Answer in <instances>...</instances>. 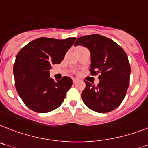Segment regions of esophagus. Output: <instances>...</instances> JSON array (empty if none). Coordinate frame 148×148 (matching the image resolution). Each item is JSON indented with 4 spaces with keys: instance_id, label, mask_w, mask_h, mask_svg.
Listing matches in <instances>:
<instances>
[{
    "instance_id": "1",
    "label": "esophagus",
    "mask_w": 148,
    "mask_h": 148,
    "mask_svg": "<svg viewBox=\"0 0 148 148\" xmlns=\"http://www.w3.org/2000/svg\"><path fill=\"white\" fill-rule=\"evenodd\" d=\"M78 81H79V79H77V78H73V82L74 83L77 82Z\"/></svg>"
}]
</instances>
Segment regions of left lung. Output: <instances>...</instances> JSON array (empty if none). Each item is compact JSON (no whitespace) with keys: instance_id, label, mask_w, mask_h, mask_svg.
<instances>
[{"instance_id":"1","label":"left lung","mask_w":148,"mask_h":148,"mask_svg":"<svg viewBox=\"0 0 148 148\" xmlns=\"http://www.w3.org/2000/svg\"><path fill=\"white\" fill-rule=\"evenodd\" d=\"M77 45L90 51L91 75L100 74L97 85L84 80L83 102L97 113L113 110L123 102L129 85L131 68L126 53L115 41L97 34L77 38L74 46Z\"/></svg>"}]
</instances>
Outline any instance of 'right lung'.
Here are the masks:
<instances>
[{
  "mask_svg": "<svg viewBox=\"0 0 148 148\" xmlns=\"http://www.w3.org/2000/svg\"><path fill=\"white\" fill-rule=\"evenodd\" d=\"M75 38L55 39L39 38L23 47L13 65L16 91L32 110L48 113L57 109L64 101L72 85L71 78L63 76L53 81L50 78L53 64H60Z\"/></svg>",
  "mask_w": 148,
  "mask_h": 148,
  "instance_id": "add662e5",
  "label": "right lung"
}]
</instances>
